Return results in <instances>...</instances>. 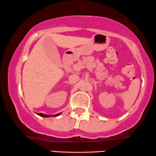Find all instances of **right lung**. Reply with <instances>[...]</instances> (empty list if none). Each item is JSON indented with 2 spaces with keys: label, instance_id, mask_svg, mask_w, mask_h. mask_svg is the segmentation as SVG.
Returning <instances> with one entry per match:
<instances>
[{
  "label": "right lung",
  "instance_id": "1",
  "mask_svg": "<svg viewBox=\"0 0 156 156\" xmlns=\"http://www.w3.org/2000/svg\"><path fill=\"white\" fill-rule=\"evenodd\" d=\"M61 113H59V114H55V115H46V114H44L42 113H37V114L39 116H41V117H58V116L60 115Z\"/></svg>",
  "mask_w": 156,
  "mask_h": 156
}]
</instances>
